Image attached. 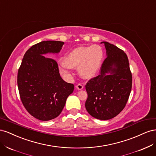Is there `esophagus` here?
<instances>
[{
    "label": "esophagus",
    "mask_w": 156,
    "mask_h": 156,
    "mask_svg": "<svg viewBox=\"0 0 156 156\" xmlns=\"http://www.w3.org/2000/svg\"><path fill=\"white\" fill-rule=\"evenodd\" d=\"M75 87H76V88L77 90H83L84 88L83 85V84H78Z\"/></svg>",
    "instance_id": "esophagus-1"
}]
</instances>
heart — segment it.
Segmentation results:
<instances>
[{"label": "heart", "instance_id": "1", "mask_svg": "<svg viewBox=\"0 0 156 156\" xmlns=\"http://www.w3.org/2000/svg\"><path fill=\"white\" fill-rule=\"evenodd\" d=\"M103 58V52L100 45L79 46L66 55L60 62V74L66 78L70 77V71L77 68L79 76L91 79L98 74Z\"/></svg>", "mask_w": 156, "mask_h": 156}]
</instances>
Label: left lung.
Instances as JSON below:
<instances>
[{"instance_id":"1","label":"left lung","mask_w":156,"mask_h":156,"mask_svg":"<svg viewBox=\"0 0 156 156\" xmlns=\"http://www.w3.org/2000/svg\"><path fill=\"white\" fill-rule=\"evenodd\" d=\"M106 49L107 58L100 75L87 83L88 98L85 107L95 119L107 120L124 109L132 86L129 60L124 52L107 41H101Z\"/></svg>"}]
</instances>
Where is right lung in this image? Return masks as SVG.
<instances>
[{
	"label": "right lung",
	"instance_id": "right-lung-1",
	"mask_svg": "<svg viewBox=\"0 0 156 156\" xmlns=\"http://www.w3.org/2000/svg\"><path fill=\"white\" fill-rule=\"evenodd\" d=\"M64 44L63 41H43L32 46L23 56L18 71L21 101L27 111L40 120L57 117L73 92V84L60 77L56 60L45 56L49 54L57 56Z\"/></svg>",
	"mask_w": 156,
	"mask_h": 156
}]
</instances>
